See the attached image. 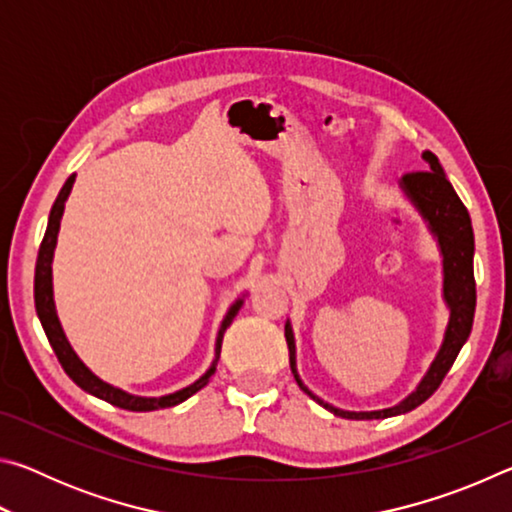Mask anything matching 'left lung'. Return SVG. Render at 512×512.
Returning <instances> with one entry per match:
<instances>
[{
    "label": "left lung",
    "mask_w": 512,
    "mask_h": 512,
    "mask_svg": "<svg viewBox=\"0 0 512 512\" xmlns=\"http://www.w3.org/2000/svg\"><path fill=\"white\" fill-rule=\"evenodd\" d=\"M422 158L427 160L429 171L406 173L400 185L406 192V196H409L415 203V207H418L420 214L427 219L433 235L438 237L440 253H443V271H445L443 293L449 307V325L445 329L443 345H440L436 359H433L429 372L424 375L418 388H415L404 402L391 406V409L363 411V413L336 409V406L316 397L300 381L298 370H296V343H293V332L289 323L284 325V336H287V345H289L291 372L293 377H296L298 386L311 397V400H316L320 406H325V409L332 411L334 415H341V418L381 420V418H391V415L409 413L415 409V406L427 402L429 397L438 391V386L443 384L445 375L449 372V368L454 366L458 352H461L467 336L472 332L474 307H476V282H474V264H472L474 232H472L470 214H467V207L454 192L452 183L445 178V171L440 167L436 155L431 151H424Z\"/></svg>",
    "instance_id": "1"
}]
</instances>
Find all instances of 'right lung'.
<instances>
[{
	"mask_svg": "<svg viewBox=\"0 0 512 512\" xmlns=\"http://www.w3.org/2000/svg\"><path fill=\"white\" fill-rule=\"evenodd\" d=\"M72 185H74V176H69L65 180L63 189H60V194L56 198L54 207H51L45 239H42L40 250H38L36 284H33V293H36L38 318H40V323H42V329H45V334H47V339L51 343V348H54V352H56L60 366H63V370L67 372L69 379H72L76 386H81L85 393L99 397V400H106L110 404H115V406H119V409H126V411H158V409H169V406H176L180 402H185L187 397H192L194 393L201 391V388L214 375L216 361H219V357H221L223 334H225V329L230 327L232 318L237 316V311L241 309V305H244V300H237L235 305L230 307L228 314H225L223 323H221V329H219V336H216V354H214L212 366H210V370H207L201 379H196L192 386H187V388H183V391H176V393H171V395H164V397H137V395L121 391V388H115V386L106 384V381L99 379L97 375H94V372H90L88 368H85V363L79 357H76V352L72 350V345L67 343L63 327H60L58 316H56L54 291H51V259H54L56 237H58V228H60V216H63L65 201H67L69 192H72Z\"/></svg>",
	"mask_w": 512,
	"mask_h": 512,
	"instance_id": "add662e5",
	"label": "right lung"
}]
</instances>
